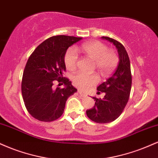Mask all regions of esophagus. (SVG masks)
<instances>
[{
  "instance_id": "esophagus-1",
  "label": "esophagus",
  "mask_w": 158,
  "mask_h": 158,
  "mask_svg": "<svg viewBox=\"0 0 158 158\" xmlns=\"http://www.w3.org/2000/svg\"><path fill=\"white\" fill-rule=\"evenodd\" d=\"M78 92H79V95L81 96V97H87V94H85V93H84V92H82L81 91V90H78Z\"/></svg>"
}]
</instances>
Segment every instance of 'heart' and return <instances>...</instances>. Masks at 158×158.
<instances>
[{
    "label": "heart",
    "instance_id": "heart-1",
    "mask_svg": "<svg viewBox=\"0 0 158 158\" xmlns=\"http://www.w3.org/2000/svg\"><path fill=\"white\" fill-rule=\"evenodd\" d=\"M81 49L90 59L95 61L96 67L103 75L111 73L119 62V57L114 50H108V47L100 41H93L81 45ZM79 62V54L74 48L69 49L64 56V64L67 69L74 71ZM99 79L97 74L78 73L73 78L75 86L82 90H87L97 85Z\"/></svg>",
    "mask_w": 158,
    "mask_h": 158
}]
</instances>
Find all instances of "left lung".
<instances>
[{
	"label": "left lung",
	"mask_w": 158,
	"mask_h": 158,
	"mask_svg": "<svg viewBox=\"0 0 158 158\" xmlns=\"http://www.w3.org/2000/svg\"><path fill=\"white\" fill-rule=\"evenodd\" d=\"M115 45L119 61L112 75L97 87L98 94L105 93L103 99L93 97L96 101L93 108L86 110L88 117L97 123H108L117 119L123 113L129 99L131 88V72L129 57L124 46L117 40L102 36Z\"/></svg>",
	"instance_id": "left-lung-1"
}]
</instances>
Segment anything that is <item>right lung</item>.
Segmentation results:
<instances>
[{
  "instance_id": "1",
  "label": "right lung",
  "mask_w": 158,
  "mask_h": 158,
  "mask_svg": "<svg viewBox=\"0 0 158 158\" xmlns=\"http://www.w3.org/2000/svg\"><path fill=\"white\" fill-rule=\"evenodd\" d=\"M82 38L55 35L40 44L29 57L21 81V93L25 107L32 117L42 122H52L64 113L69 97L77 90L68 78L64 56L69 47ZM56 82L64 89L54 88Z\"/></svg>"
}]
</instances>
